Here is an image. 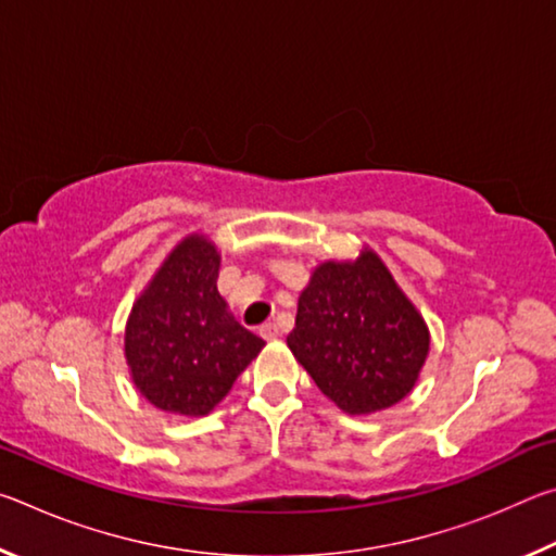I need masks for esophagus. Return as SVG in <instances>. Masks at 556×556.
I'll use <instances>...</instances> for the list:
<instances>
[{
	"label": "esophagus",
	"mask_w": 556,
	"mask_h": 556,
	"mask_svg": "<svg viewBox=\"0 0 556 556\" xmlns=\"http://www.w3.org/2000/svg\"><path fill=\"white\" fill-rule=\"evenodd\" d=\"M260 336L265 338V341H271V338L279 336V326L277 324H265L260 328Z\"/></svg>",
	"instance_id": "esophagus-1"
}]
</instances>
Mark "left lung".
Returning a JSON list of instances; mask_svg holds the SVG:
<instances>
[{
	"label": "left lung",
	"mask_w": 556,
	"mask_h": 556,
	"mask_svg": "<svg viewBox=\"0 0 556 556\" xmlns=\"http://www.w3.org/2000/svg\"><path fill=\"white\" fill-rule=\"evenodd\" d=\"M287 343L328 400L348 414H368L407 397L429 331L378 255L363 252L314 271Z\"/></svg>",
	"instance_id": "obj_1"
}]
</instances>
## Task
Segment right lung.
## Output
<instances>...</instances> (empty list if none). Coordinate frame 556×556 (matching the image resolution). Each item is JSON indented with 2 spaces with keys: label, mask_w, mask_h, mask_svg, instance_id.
<instances>
[{
  "label": "right lung",
  "mask_w": 556,
  "mask_h": 556,
  "mask_svg": "<svg viewBox=\"0 0 556 556\" xmlns=\"http://www.w3.org/2000/svg\"><path fill=\"white\" fill-rule=\"evenodd\" d=\"M218 267L213 244L191 235L131 308L125 333L131 380L164 412L208 414L265 345L225 308Z\"/></svg>",
  "instance_id": "right-lung-1"
}]
</instances>
